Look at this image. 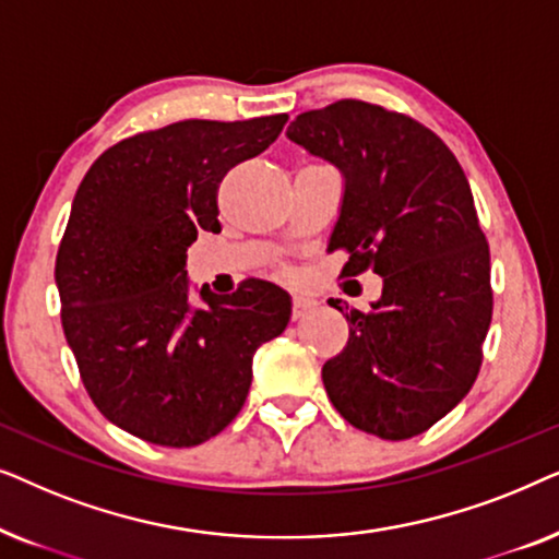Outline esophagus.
<instances>
[{
  "instance_id": "34e87169",
  "label": "esophagus",
  "mask_w": 559,
  "mask_h": 559,
  "mask_svg": "<svg viewBox=\"0 0 559 559\" xmlns=\"http://www.w3.org/2000/svg\"><path fill=\"white\" fill-rule=\"evenodd\" d=\"M312 308H316V302H312L310 297H300V295H295V297H293V320H300V318H305Z\"/></svg>"
}]
</instances>
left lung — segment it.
Returning <instances> with one entry per match:
<instances>
[{"instance_id":"8db88e82","label":"left lung","mask_w":559,"mask_h":559,"mask_svg":"<svg viewBox=\"0 0 559 559\" xmlns=\"http://www.w3.org/2000/svg\"><path fill=\"white\" fill-rule=\"evenodd\" d=\"M287 136L346 180L328 243L348 251L341 277L384 280L369 312H346L325 392L358 430L415 438L471 392L491 325V254L468 178L432 129L356 98L300 114Z\"/></svg>"}]
</instances>
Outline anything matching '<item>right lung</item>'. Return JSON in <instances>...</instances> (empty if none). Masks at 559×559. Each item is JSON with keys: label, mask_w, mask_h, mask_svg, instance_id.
I'll return each instance as SVG.
<instances>
[{"label": "right lung", "mask_w": 559, "mask_h": 559, "mask_svg": "<svg viewBox=\"0 0 559 559\" xmlns=\"http://www.w3.org/2000/svg\"><path fill=\"white\" fill-rule=\"evenodd\" d=\"M287 114L186 119L127 136L88 167L56 257L60 323L98 412L155 445L193 448L247 402L251 358L289 323L262 280L190 302L186 251L221 231L226 173L277 140Z\"/></svg>", "instance_id": "obj_1"}]
</instances>
